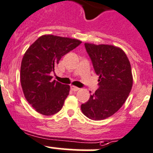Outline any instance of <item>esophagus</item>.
Returning a JSON list of instances; mask_svg holds the SVG:
<instances>
[{
	"label": "esophagus",
	"mask_w": 153,
	"mask_h": 153,
	"mask_svg": "<svg viewBox=\"0 0 153 153\" xmlns=\"http://www.w3.org/2000/svg\"><path fill=\"white\" fill-rule=\"evenodd\" d=\"M71 89H72L73 91H74V92H76V91L79 90V88L76 87V86H71Z\"/></svg>",
	"instance_id": "34e87169"
}]
</instances>
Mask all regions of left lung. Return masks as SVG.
I'll return each mask as SVG.
<instances>
[{"mask_svg": "<svg viewBox=\"0 0 153 153\" xmlns=\"http://www.w3.org/2000/svg\"><path fill=\"white\" fill-rule=\"evenodd\" d=\"M85 48L99 76V89L81 105V110L91 120H104L121 108L131 92V64L125 53L115 46L85 43Z\"/></svg>", "mask_w": 153, "mask_h": 153, "instance_id": "1", "label": "left lung"}]
</instances>
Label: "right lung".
<instances>
[{
	"instance_id": "add662e5",
	"label": "right lung",
	"mask_w": 153,
	"mask_h": 153,
	"mask_svg": "<svg viewBox=\"0 0 153 153\" xmlns=\"http://www.w3.org/2000/svg\"><path fill=\"white\" fill-rule=\"evenodd\" d=\"M77 39L45 35L31 45L22 57L20 82L27 102L44 115H53L64 105L70 86L50 76L61 57L81 44Z\"/></svg>"
}]
</instances>
